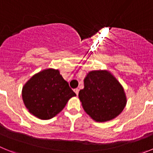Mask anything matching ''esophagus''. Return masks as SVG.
I'll return each mask as SVG.
<instances>
[{"label":"esophagus","mask_w":153,"mask_h":153,"mask_svg":"<svg viewBox=\"0 0 153 153\" xmlns=\"http://www.w3.org/2000/svg\"><path fill=\"white\" fill-rule=\"evenodd\" d=\"M74 92H75V93L76 95H78V93H79V89H75V90H74Z\"/></svg>","instance_id":"obj_1"}]
</instances>
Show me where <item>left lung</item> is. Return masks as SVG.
I'll return each mask as SVG.
<instances>
[{"mask_svg": "<svg viewBox=\"0 0 153 153\" xmlns=\"http://www.w3.org/2000/svg\"><path fill=\"white\" fill-rule=\"evenodd\" d=\"M79 98L84 111L97 122H106L118 117L127 102L123 87L107 70L89 72Z\"/></svg>", "mask_w": 153, "mask_h": 153, "instance_id": "left-lung-1", "label": "left lung"}]
</instances>
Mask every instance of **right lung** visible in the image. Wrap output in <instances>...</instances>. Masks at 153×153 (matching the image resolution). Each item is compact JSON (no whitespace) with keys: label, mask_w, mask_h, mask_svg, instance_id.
I'll return each mask as SVG.
<instances>
[{"label":"right lung","mask_w":153,"mask_h":153,"mask_svg":"<svg viewBox=\"0 0 153 153\" xmlns=\"http://www.w3.org/2000/svg\"><path fill=\"white\" fill-rule=\"evenodd\" d=\"M76 93L60 71L47 69L33 75L22 89V98L28 111L40 120H50L61 112Z\"/></svg>","instance_id":"add662e5"}]
</instances>
